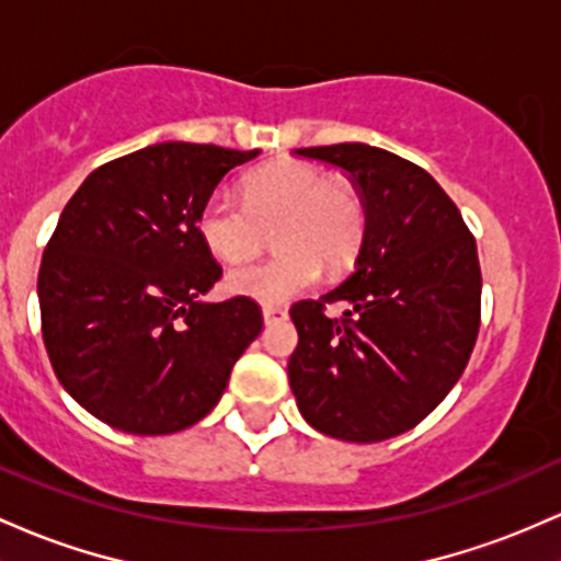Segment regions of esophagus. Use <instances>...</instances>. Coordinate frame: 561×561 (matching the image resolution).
Segmentation results:
<instances>
[{"label":"esophagus","instance_id":"esophagus-1","mask_svg":"<svg viewBox=\"0 0 561 561\" xmlns=\"http://www.w3.org/2000/svg\"><path fill=\"white\" fill-rule=\"evenodd\" d=\"M282 319H287V309H282V306H263V322L274 324L282 322Z\"/></svg>","mask_w":561,"mask_h":561}]
</instances>
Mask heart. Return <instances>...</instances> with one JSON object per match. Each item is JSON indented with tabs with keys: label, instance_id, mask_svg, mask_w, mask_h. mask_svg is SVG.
Instances as JSON below:
<instances>
[{
	"label": "heart",
	"instance_id": "obj_1",
	"mask_svg": "<svg viewBox=\"0 0 561 561\" xmlns=\"http://www.w3.org/2000/svg\"><path fill=\"white\" fill-rule=\"evenodd\" d=\"M202 242L226 263L248 261L274 229L276 255L242 263L226 274V290L261 304H285L322 276H337L356 261L367 229L362 191L328 170L279 159L250 172L242 199L215 191L196 218Z\"/></svg>",
	"mask_w": 561,
	"mask_h": 561
}]
</instances>
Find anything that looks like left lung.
<instances>
[{"mask_svg": "<svg viewBox=\"0 0 561 561\" xmlns=\"http://www.w3.org/2000/svg\"><path fill=\"white\" fill-rule=\"evenodd\" d=\"M295 153L346 170L367 205L354 274L290 309L295 402L332 439H391L417 426L469 365L482 311L477 242L445 188L397 153L367 144ZM330 302L347 304L343 318L323 313Z\"/></svg>", "mask_w": 561, "mask_h": 561, "instance_id": "1", "label": "left lung"}]
</instances>
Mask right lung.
<instances>
[{
	"mask_svg": "<svg viewBox=\"0 0 561 561\" xmlns=\"http://www.w3.org/2000/svg\"><path fill=\"white\" fill-rule=\"evenodd\" d=\"M257 157L153 144L101 164L60 213L39 266L42 337L60 386L138 436L194 426L261 335L255 300L202 304L224 268L196 218L224 175Z\"/></svg>",
	"mask_w": 561,
	"mask_h": 561,
	"instance_id": "add662e5",
	"label": "right lung"
}]
</instances>
